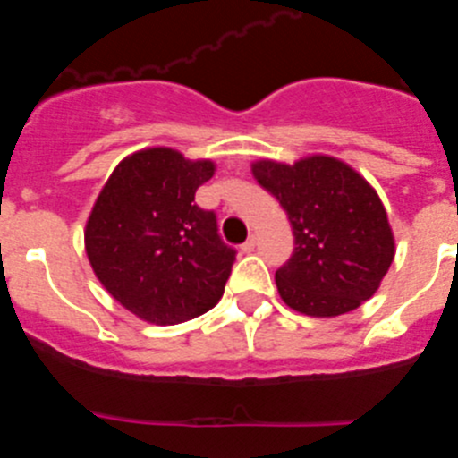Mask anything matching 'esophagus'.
I'll return each instance as SVG.
<instances>
[{
  "label": "esophagus",
  "instance_id": "1",
  "mask_svg": "<svg viewBox=\"0 0 458 458\" xmlns=\"http://www.w3.org/2000/svg\"><path fill=\"white\" fill-rule=\"evenodd\" d=\"M254 248H257V241H254V238H248V241H245V242H242V245H241V250H242V252H245V254L254 252Z\"/></svg>",
  "mask_w": 458,
  "mask_h": 458
}]
</instances>
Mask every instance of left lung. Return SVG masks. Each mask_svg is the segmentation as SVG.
Masks as SVG:
<instances>
[{"mask_svg": "<svg viewBox=\"0 0 458 458\" xmlns=\"http://www.w3.org/2000/svg\"><path fill=\"white\" fill-rule=\"evenodd\" d=\"M254 179L282 204L293 254L275 273L282 301L307 317H339L376 293L394 259L387 213L358 172L335 157L252 165Z\"/></svg>", "mask_w": 458, "mask_h": 458, "instance_id": "1", "label": "left lung"}]
</instances>
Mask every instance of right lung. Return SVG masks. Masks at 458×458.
Masks as SVG:
<instances>
[{
	"mask_svg": "<svg viewBox=\"0 0 458 458\" xmlns=\"http://www.w3.org/2000/svg\"><path fill=\"white\" fill-rule=\"evenodd\" d=\"M213 172L208 160L148 148L125 157L96 199L84 232L91 268L144 321H190L225 293L236 250L217 233L216 213L194 204Z\"/></svg>",
	"mask_w": 458,
	"mask_h": 458,
	"instance_id": "1",
	"label": "right lung"
}]
</instances>
